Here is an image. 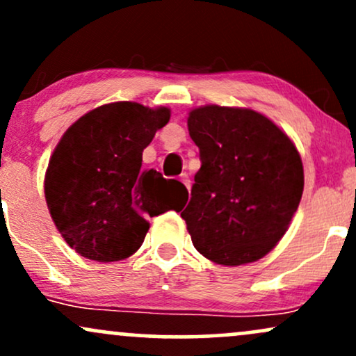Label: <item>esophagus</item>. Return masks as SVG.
<instances>
[{
  "instance_id": "1",
  "label": "esophagus",
  "mask_w": 356,
  "mask_h": 356,
  "mask_svg": "<svg viewBox=\"0 0 356 356\" xmlns=\"http://www.w3.org/2000/svg\"><path fill=\"white\" fill-rule=\"evenodd\" d=\"M181 182L184 184V186L187 187V189H191V179H189V175L182 174V175H181Z\"/></svg>"
}]
</instances>
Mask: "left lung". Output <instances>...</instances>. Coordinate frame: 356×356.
Listing matches in <instances>:
<instances>
[{"label": "left lung", "mask_w": 356, "mask_h": 356, "mask_svg": "<svg viewBox=\"0 0 356 356\" xmlns=\"http://www.w3.org/2000/svg\"><path fill=\"white\" fill-rule=\"evenodd\" d=\"M201 169L181 212L192 244L207 259L239 266L280 243L303 194L295 144L251 108L206 105L187 118Z\"/></svg>", "instance_id": "left-lung-1"}]
</instances>
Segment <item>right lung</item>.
Masks as SVG:
<instances>
[{
	"mask_svg": "<svg viewBox=\"0 0 356 356\" xmlns=\"http://www.w3.org/2000/svg\"><path fill=\"white\" fill-rule=\"evenodd\" d=\"M169 118L165 107L115 102L85 113L60 138L44 197L56 229L80 256L99 263L132 256L147 219L187 201L184 184L142 169V152Z\"/></svg>",
	"mask_w": 356,
	"mask_h": 356,
	"instance_id": "1",
	"label": "right lung"
}]
</instances>
